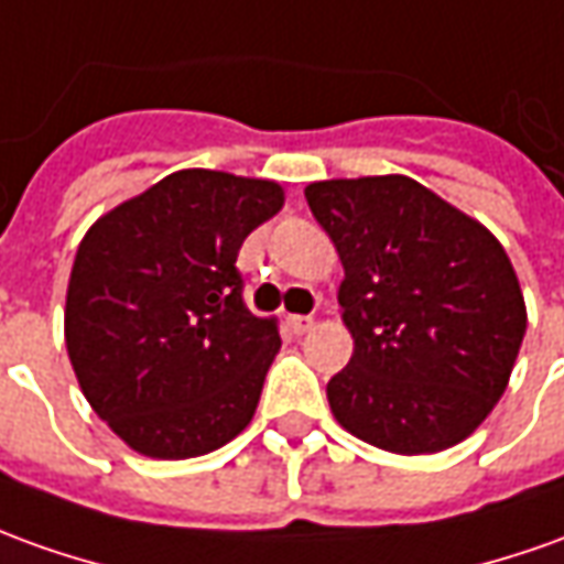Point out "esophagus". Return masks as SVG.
I'll use <instances>...</instances> for the list:
<instances>
[{"label": "esophagus", "mask_w": 564, "mask_h": 564, "mask_svg": "<svg viewBox=\"0 0 564 564\" xmlns=\"http://www.w3.org/2000/svg\"><path fill=\"white\" fill-rule=\"evenodd\" d=\"M289 328L294 334H306L313 328V319L310 316H289Z\"/></svg>", "instance_id": "obj_1"}]
</instances>
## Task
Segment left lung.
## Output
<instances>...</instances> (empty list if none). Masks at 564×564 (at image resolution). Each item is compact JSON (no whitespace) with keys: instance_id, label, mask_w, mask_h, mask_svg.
Listing matches in <instances>:
<instances>
[{"instance_id":"obj_1","label":"left lung","mask_w":564,"mask_h":564,"mask_svg":"<svg viewBox=\"0 0 564 564\" xmlns=\"http://www.w3.org/2000/svg\"><path fill=\"white\" fill-rule=\"evenodd\" d=\"M304 196L344 263L352 359L328 380L337 423L393 454L464 442L507 390L525 337L503 245L405 174L319 181Z\"/></svg>"}]
</instances>
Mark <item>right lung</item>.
<instances>
[{
    "instance_id": "right-lung-1",
    "label": "right lung",
    "mask_w": 564,
    "mask_h": 564,
    "mask_svg": "<svg viewBox=\"0 0 564 564\" xmlns=\"http://www.w3.org/2000/svg\"><path fill=\"white\" fill-rule=\"evenodd\" d=\"M282 202L275 181L184 169L85 232L64 337L88 405L128 448L186 460L251 423L282 337L245 306L236 258Z\"/></svg>"
}]
</instances>
